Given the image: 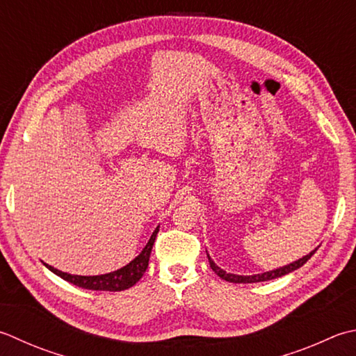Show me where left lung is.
<instances>
[{"mask_svg": "<svg viewBox=\"0 0 356 356\" xmlns=\"http://www.w3.org/2000/svg\"><path fill=\"white\" fill-rule=\"evenodd\" d=\"M318 248L313 250V252H310L309 254L302 256L301 259H298L295 262L289 264V266H284V267H280V268H275V270H270V271H266V273H257V275H234V273H227L225 270H222L219 266H216V262L211 259V256L207 253L208 256V261H210V267L213 268V271L218 276H220L222 280H225L228 282H234V284H252V282H264V281H271V280H276V277H281V276H285L291 273V271H295L298 268H301L305 262H307L310 257L315 254Z\"/></svg>", "mask_w": 356, "mask_h": 356, "instance_id": "8db88e82", "label": "left lung"}]
</instances>
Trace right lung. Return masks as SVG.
Listing matches in <instances>:
<instances>
[{
	"mask_svg": "<svg viewBox=\"0 0 356 356\" xmlns=\"http://www.w3.org/2000/svg\"><path fill=\"white\" fill-rule=\"evenodd\" d=\"M160 225L154 229V233L151 234V238L146 243L145 248L140 252L136 259H132L127 266L118 268L115 271H111V273L106 275H97V276H80V275H71V273H65V271L54 268L49 264H44L46 268H49L57 276H60L61 280H65L67 282H71L76 287L81 289H88V290H103V291H122L132 287L136 282L140 281V277L148 268V262H149V256H151V250L152 245H154L156 236L159 233Z\"/></svg>",
	"mask_w": 356,
	"mask_h": 356,
	"instance_id": "add662e5",
	"label": "right lung"
}]
</instances>
